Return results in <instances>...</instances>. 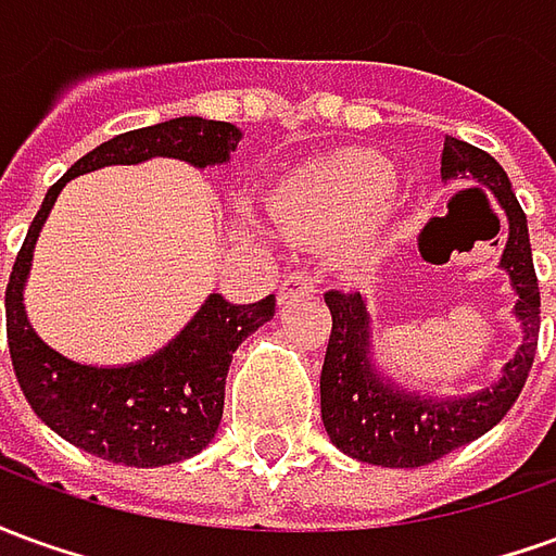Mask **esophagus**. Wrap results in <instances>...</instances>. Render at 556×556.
<instances>
[{
    "mask_svg": "<svg viewBox=\"0 0 556 556\" xmlns=\"http://www.w3.org/2000/svg\"><path fill=\"white\" fill-rule=\"evenodd\" d=\"M315 291V279L309 274H289V277L282 279V286H279V303H289L291 298H301V294H313Z\"/></svg>",
    "mask_w": 556,
    "mask_h": 556,
    "instance_id": "obj_1",
    "label": "esophagus"
}]
</instances>
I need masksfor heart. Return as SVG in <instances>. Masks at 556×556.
I'll use <instances>...</instances> for the list:
<instances>
[{"label": "heart", "instance_id": "b5f03b06", "mask_svg": "<svg viewBox=\"0 0 556 556\" xmlns=\"http://www.w3.org/2000/svg\"><path fill=\"white\" fill-rule=\"evenodd\" d=\"M393 166L372 151H345L303 166L270 199V217L289 238L333 241L354 267L372 265L381 253L393 199L384 193Z\"/></svg>", "mask_w": 556, "mask_h": 556}]
</instances>
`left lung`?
Instances as JSON below:
<instances>
[{"label": "left lung", "instance_id": "1", "mask_svg": "<svg viewBox=\"0 0 556 556\" xmlns=\"http://www.w3.org/2000/svg\"><path fill=\"white\" fill-rule=\"evenodd\" d=\"M443 181H477L497 195L509 219L501 267L518 294L513 315L521 321L525 345L503 366L497 384L467 396H422L384 378L372 363L369 313L361 291H327L333 330L321 366V419L330 441L357 462L381 467H422L438 462L479 434L494 429L525 387L539 339V279L533 270L527 217L509 175L482 148L443 139Z\"/></svg>", "mask_w": 556, "mask_h": 556}]
</instances>
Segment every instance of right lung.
I'll return each mask as SVG.
<instances>
[{"label":"right lung","instance_id":"right-lung-1","mask_svg":"<svg viewBox=\"0 0 556 556\" xmlns=\"http://www.w3.org/2000/svg\"><path fill=\"white\" fill-rule=\"evenodd\" d=\"M241 130L229 122L181 115L139 127L103 142L43 195L5 289L11 363L31 410L67 443L127 467H160L202 453L217 434L231 354L253 330L274 318V294L258 303H229L211 294L166 349L127 366H86L43 342L26 318L23 286L29 279L35 241L50 207L71 178L103 166H134L175 157L195 169L229 163Z\"/></svg>","mask_w":556,"mask_h":556}]
</instances>
